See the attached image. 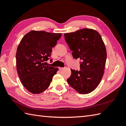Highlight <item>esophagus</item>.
<instances>
[{"mask_svg":"<svg viewBox=\"0 0 126 126\" xmlns=\"http://www.w3.org/2000/svg\"><path fill=\"white\" fill-rule=\"evenodd\" d=\"M59 70H63V69H64L63 68H61V67H59Z\"/></svg>","mask_w":126,"mask_h":126,"instance_id":"34e87169","label":"esophagus"}]
</instances>
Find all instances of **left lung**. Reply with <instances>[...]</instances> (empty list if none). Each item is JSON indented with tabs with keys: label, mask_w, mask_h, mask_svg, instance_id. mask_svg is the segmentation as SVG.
<instances>
[{
	"label": "left lung",
	"mask_w": 126,
	"mask_h": 126,
	"mask_svg": "<svg viewBox=\"0 0 126 126\" xmlns=\"http://www.w3.org/2000/svg\"><path fill=\"white\" fill-rule=\"evenodd\" d=\"M74 58L81 60L80 70L71 69L68 84L85 94L94 90L102 78L107 59L105 45L97 31L82 29L64 34Z\"/></svg>",
	"instance_id": "8db88e82"
}]
</instances>
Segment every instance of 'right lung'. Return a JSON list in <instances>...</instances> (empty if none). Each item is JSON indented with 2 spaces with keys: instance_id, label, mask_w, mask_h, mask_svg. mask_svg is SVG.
I'll return each instance as SVG.
<instances>
[{
  "instance_id": "1",
  "label": "right lung",
  "mask_w": 126,
  "mask_h": 126,
  "mask_svg": "<svg viewBox=\"0 0 126 126\" xmlns=\"http://www.w3.org/2000/svg\"><path fill=\"white\" fill-rule=\"evenodd\" d=\"M61 36V33L31 31L21 40L16 52V66L20 81L29 92L39 94L49 87L58 69L47 65L45 62L49 60L52 48Z\"/></svg>"
}]
</instances>
